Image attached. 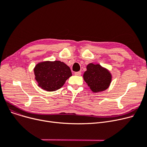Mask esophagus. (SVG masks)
Masks as SVG:
<instances>
[{
	"instance_id": "1",
	"label": "esophagus",
	"mask_w": 147,
	"mask_h": 147,
	"mask_svg": "<svg viewBox=\"0 0 147 147\" xmlns=\"http://www.w3.org/2000/svg\"><path fill=\"white\" fill-rule=\"evenodd\" d=\"M74 74H75L76 76H81V74H82V73H81L80 71L76 72V73H74Z\"/></svg>"
}]
</instances>
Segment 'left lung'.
I'll return each mask as SVG.
<instances>
[{"mask_svg": "<svg viewBox=\"0 0 147 147\" xmlns=\"http://www.w3.org/2000/svg\"><path fill=\"white\" fill-rule=\"evenodd\" d=\"M86 69L83 74V79L92 92L98 93L109 88L112 76L107 68L92 63L86 66Z\"/></svg>", "mask_w": 147, "mask_h": 147, "instance_id": "left-lung-1", "label": "left lung"}]
</instances>
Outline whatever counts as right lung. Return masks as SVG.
Masks as SVG:
<instances>
[{
  "label": "right lung",
  "mask_w": 147,
  "mask_h": 147,
  "mask_svg": "<svg viewBox=\"0 0 147 147\" xmlns=\"http://www.w3.org/2000/svg\"><path fill=\"white\" fill-rule=\"evenodd\" d=\"M35 79L42 89L55 91L63 87L72 76L69 67L60 61H46L38 63L34 68Z\"/></svg>",
  "instance_id": "obj_1"
}]
</instances>
